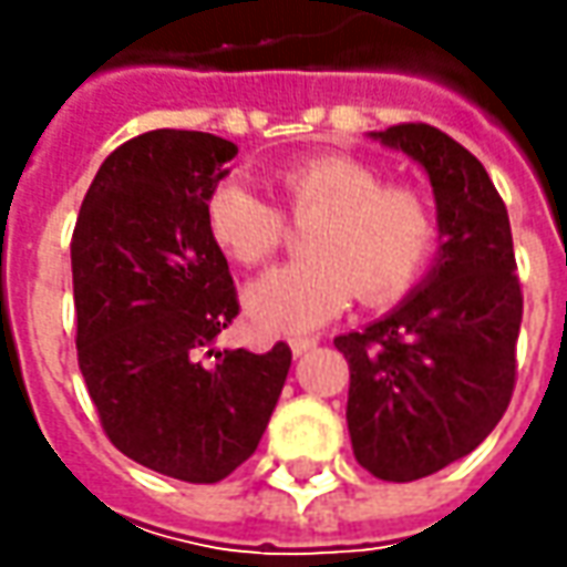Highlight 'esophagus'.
<instances>
[{"instance_id":"obj_1","label":"esophagus","mask_w":567,"mask_h":567,"mask_svg":"<svg viewBox=\"0 0 567 567\" xmlns=\"http://www.w3.org/2000/svg\"><path fill=\"white\" fill-rule=\"evenodd\" d=\"M316 343L318 338H293L290 340V350H293V357H302V353H309Z\"/></svg>"}]
</instances>
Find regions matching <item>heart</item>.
Segmentation results:
<instances>
[{
    "label": "heart",
    "mask_w": 567,
    "mask_h": 567,
    "mask_svg": "<svg viewBox=\"0 0 567 567\" xmlns=\"http://www.w3.org/2000/svg\"><path fill=\"white\" fill-rule=\"evenodd\" d=\"M287 214L302 220L309 258L277 268L246 293L251 324L299 334L340 316L353 293L391 306L416 287L435 251L432 202L410 183H384L379 166L350 154H312L274 169ZM214 246L246 268H261L287 239V217L246 183H224L205 207Z\"/></svg>",
    "instance_id": "obj_1"
}]
</instances>
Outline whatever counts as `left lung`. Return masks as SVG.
Returning <instances> with one entry per match:
<instances>
[{
	"label": "left lung",
	"instance_id": "1",
	"mask_svg": "<svg viewBox=\"0 0 567 567\" xmlns=\"http://www.w3.org/2000/svg\"><path fill=\"white\" fill-rule=\"evenodd\" d=\"M375 138L429 173L442 249L416 293L334 347L350 365L347 425L360 467L413 483L467 457L505 416L524 293L508 210L486 166L425 122Z\"/></svg>",
	"mask_w": 567,
	"mask_h": 567
}]
</instances>
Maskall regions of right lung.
<instances>
[{
  "instance_id": "1",
  "label": "right lung",
  "mask_w": 567,
  "mask_h": 567,
  "mask_svg": "<svg viewBox=\"0 0 567 567\" xmlns=\"http://www.w3.org/2000/svg\"><path fill=\"white\" fill-rule=\"evenodd\" d=\"M236 144L157 128L97 169L72 233L78 369L106 439L183 483L249 461L290 372V347L202 350L239 316L205 207Z\"/></svg>"
}]
</instances>
